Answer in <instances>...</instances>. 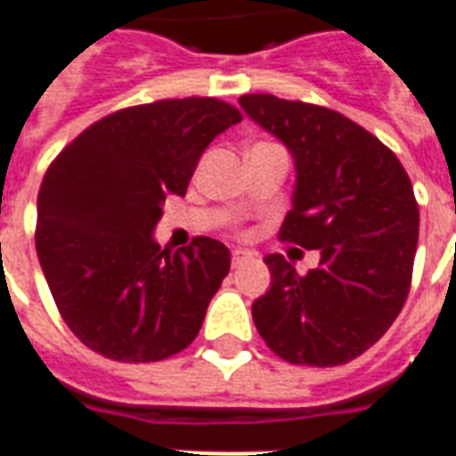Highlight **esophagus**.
I'll return each instance as SVG.
<instances>
[{"label":"esophagus","mask_w":456,"mask_h":456,"mask_svg":"<svg viewBox=\"0 0 456 456\" xmlns=\"http://www.w3.org/2000/svg\"><path fill=\"white\" fill-rule=\"evenodd\" d=\"M251 261V254L248 251H241V248H234L232 251V265H241V263Z\"/></svg>","instance_id":"esophagus-1"}]
</instances>
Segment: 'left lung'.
<instances>
[{"mask_svg":"<svg viewBox=\"0 0 456 456\" xmlns=\"http://www.w3.org/2000/svg\"><path fill=\"white\" fill-rule=\"evenodd\" d=\"M239 103L295 157L280 241L322 254L306 275L285 256H265L273 285L251 306L256 329L292 365H346L382 338L411 289L420 222L411 178L387 144L338 110L273 94Z\"/></svg>","mask_w":456,"mask_h":456,"instance_id":"1","label":"left lung"}]
</instances>
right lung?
<instances>
[{
  "label": "right lung",
  "instance_id": "add662e5",
  "mask_svg": "<svg viewBox=\"0 0 456 456\" xmlns=\"http://www.w3.org/2000/svg\"><path fill=\"white\" fill-rule=\"evenodd\" d=\"M241 120L212 96L116 110L74 137L45 171L36 251L77 338L118 362H159L188 348L222 280L217 239L161 248L151 232L168 193L185 195L205 147Z\"/></svg>",
  "mask_w": 456,
  "mask_h": 456
}]
</instances>
